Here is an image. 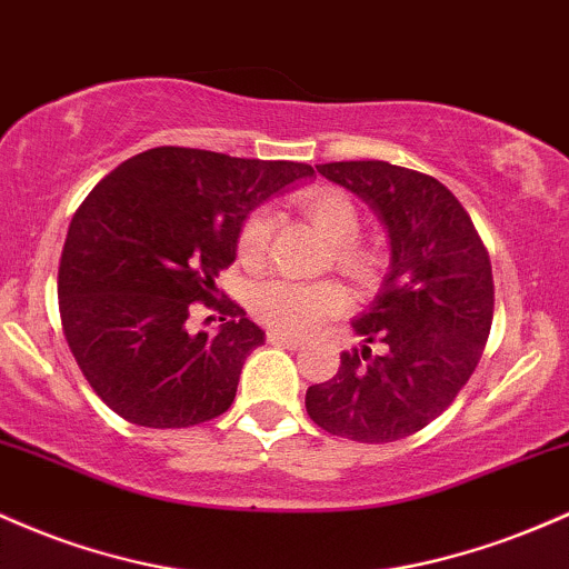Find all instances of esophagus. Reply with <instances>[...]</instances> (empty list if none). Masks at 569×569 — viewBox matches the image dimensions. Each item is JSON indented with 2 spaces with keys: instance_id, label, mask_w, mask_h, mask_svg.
<instances>
[{
  "instance_id": "esophagus-1",
  "label": "esophagus",
  "mask_w": 569,
  "mask_h": 569,
  "mask_svg": "<svg viewBox=\"0 0 569 569\" xmlns=\"http://www.w3.org/2000/svg\"><path fill=\"white\" fill-rule=\"evenodd\" d=\"M268 343H277V347H287V349H301V341L292 336L279 333V330H268Z\"/></svg>"
}]
</instances>
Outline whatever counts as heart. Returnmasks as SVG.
<instances>
[{"instance_id":"obj_1","label":"heart","mask_w":569,"mask_h":569,"mask_svg":"<svg viewBox=\"0 0 569 569\" xmlns=\"http://www.w3.org/2000/svg\"><path fill=\"white\" fill-rule=\"evenodd\" d=\"M298 209L315 222V228L336 247L338 266L347 268L357 279H370L376 271V258L362 247L352 244L360 233V214L355 203L338 190L311 188L296 196ZM273 217L254 212L247 217L239 233V260L244 266H260L271 244ZM347 309V296L338 284L330 282H296L284 277L260 279L250 290V311L268 328L282 333L306 336L317 330L325 319L341 315Z\"/></svg>"}]
</instances>
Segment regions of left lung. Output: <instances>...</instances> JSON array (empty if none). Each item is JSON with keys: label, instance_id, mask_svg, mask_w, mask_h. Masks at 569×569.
I'll return each instance as SVG.
<instances>
[{"label": "left lung", "instance_id": "obj_1", "mask_svg": "<svg viewBox=\"0 0 569 569\" xmlns=\"http://www.w3.org/2000/svg\"><path fill=\"white\" fill-rule=\"evenodd\" d=\"M325 180L366 201L389 241V271L352 319L360 352L306 389L315 425L360 443H389L438 419L487 347L495 284L473 220L436 177L387 161L319 163ZM379 342V356L369 343Z\"/></svg>", "mask_w": 569, "mask_h": 569}]
</instances>
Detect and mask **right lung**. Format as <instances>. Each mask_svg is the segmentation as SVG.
Masks as SVG:
<instances>
[{"mask_svg": "<svg viewBox=\"0 0 569 569\" xmlns=\"http://www.w3.org/2000/svg\"><path fill=\"white\" fill-rule=\"evenodd\" d=\"M311 177L309 163L152 147L96 184L63 241L59 311L82 376L118 417L166 430L231 408L266 333L214 301V277L252 209ZM196 300L227 315L217 335L189 333Z\"/></svg>", "mask_w": 569, "mask_h": 569, "instance_id": "1", "label": "right lung"}]
</instances>
